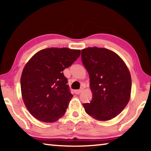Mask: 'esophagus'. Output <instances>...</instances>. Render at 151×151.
<instances>
[{
  "label": "esophagus",
  "mask_w": 151,
  "mask_h": 151,
  "mask_svg": "<svg viewBox=\"0 0 151 151\" xmlns=\"http://www.w3.org/2000/svg\"><path fill=\"white\" fill-rule=\"evenodd\" d=\"M83 90H84V89H83V88H81V89H79V90H76V91H75V93H76V94H80L81 93H82V91H83Z\"/></svg>",
  "instance_id": "1"
}]
</instances>
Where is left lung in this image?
Segmentation results:
<instances>
[{
    "label": "left lung",
    "instance_id": "left-lung-1",
    "mask_svg": "<svg viewBox=\"0 0 151 151\" xmlns=\"http://www.w3.org/2000/svg\"><path fill=\"white\" fill-rule=\"evenodd\" d=\"M81 58L93 93L90 103L83 104L85 112L97 121L114 118L131 99L132 81L127 65L116 53L104 48H84Z\"/></svg>",
    "mask_w": 151,
    "mask_h": 151
}]
</instances>
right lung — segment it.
<instances>
[{"mask_svg":"<svg viewBox=\"0 0 151 151\" xmlns=\"http://www.w3.org/2000/svg\"><path fill=\"white\" fill-rule=\"evenodd\" d=\"M81 55V50L47 48L28 61L20 77L22 98L28 111L39 121L54 122L61 118L73 95L63 71Z\"/></svg>","mask_w":151,"mask_h":151,"instance_id":"1","label":"right lung"}]
</instances>
